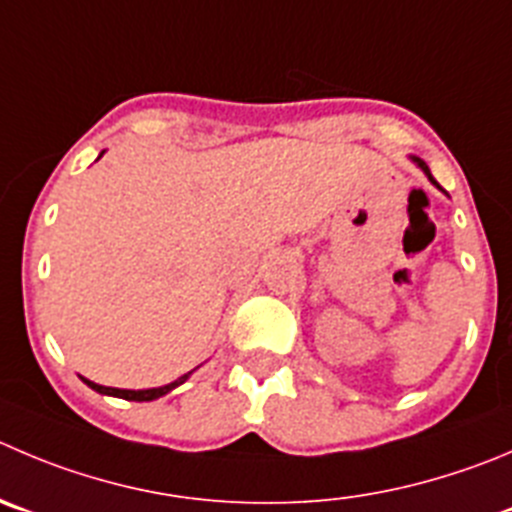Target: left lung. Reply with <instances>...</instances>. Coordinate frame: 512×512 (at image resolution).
<instances>
[{
	"mask_svg": "<svg viewBox=\"0 0 512 512\" xmlns=\"http://www.w3.org/2000/svg\"><path fill=\"white\" fill-rule=\"evenodd\" d=\"M412 160H415V163H417V165H420V168H422V170H425V175H427V178H430V180H432V183H435V186H437V180H435V178H432V173H430V168H427V163H425V160H422V158H412ZM437 188H440V186H437Z\"/></svg>",
	"mask_w": 512,
	"mask_h": 512,
	"instance_id": "8db88e82",
	"label": "left lung"
}]
</instances>
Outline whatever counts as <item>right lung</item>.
Returning <instances> with one entry per match:
<instances>
[{
	"label": "right lung",
	"mask_w": 512,
	"mask_h": 512,
	"mask_svg": "<svg viewBox=\"0 0 512 512\" xmlns=\"http://www.w3.org/2000/svg\"><path fill=\"white\" fill-rule=\"evenodd\" d=\"M102 155V153H100ZM188 379V374H183V377H178L175 379V382H170V384H165V387H155V389H138V392H135V389H115V387H102V384H95V382H90V379H85V384L87 387H92L95 389V392H100V394H110V397H120V399H133V402H150V399H158V397H163V394H168L170 389H175L178 387V384H183Z\"/></svg>",
	"instance_id": "right-lung-1"
}]
</instances>
